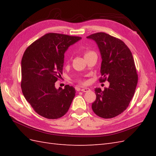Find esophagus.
<instances>
[{"mask_svg": "<svg viewBox=\"0 0 156 156\" xmlns=\"http://www.w3.org/2000/svg\"><path fill=\"white\" fill-rule=\"evenodd\" d=\"M80 90L82 92H88L90 90V89L88 88H80Z\"/></svg>", "mask_w": 156, "mask_h": 156, "instance_id": "obj_1", "label": "esophagus"}]
</instances>
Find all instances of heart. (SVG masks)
<instances>
[{"label":"heart","instance_id":"1","mask_svg":"<svg viewBox=\"0 0 156 156\" xmlns=\"http://www.w3.org/2000/svg\"><path fill=\"white\" fill-rule=\"evenodd\" d=\"M90 53H91V52H87V53H86V54H85V55H87V54H90Z\"/></svg>","mask_w":156,"mask_h":156}]
</instances>
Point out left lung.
I'll list each match as a JSON object with an SVG mask.
<instances>
[{"label": "left lung", "mask_w": 156, "mask_h": 156, "mask_svg": "<svg viewBox=\"0 0 156 156\" xmlns=\"http://www.w3.org/2000/svg\"><path fill=\"white\" fill-rule=\"evenodd\" d=\"M87 37L96 42L101 53L100 81L109 82L103 91L94 89L97 98L92 104V111L100 117L113 118L127 108L135 93L138 76L133 57L123 41L105 33Z\"/></svg>", "instance_id": "obj_1"}]
</instances>
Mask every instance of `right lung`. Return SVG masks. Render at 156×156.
Segmentation results:
<instances>
[{"label":"right lung","instance_id":"obj_1","mask_svg":"<svg viewBox=\"0 0 156 156\" xmlns=\"http://www.w3.org/2000/svg\"><path fill=\"white\" fill-rule=\"evenodd\" d=\"M81 37L49 33L26 49L21 60V88L26 100L39 115L49 119L62 117L75 97L73 87L57 89L64 53Z\"/></svg>","mask_w":156,"mask_h":156}]
</instances>
